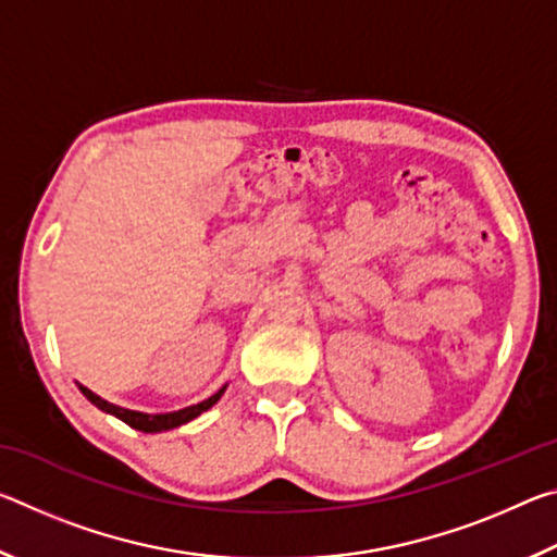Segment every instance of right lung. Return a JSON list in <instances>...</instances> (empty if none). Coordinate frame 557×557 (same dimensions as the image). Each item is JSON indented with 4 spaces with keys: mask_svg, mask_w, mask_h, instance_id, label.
I'll return each instance as SVG.
<instances>
[{
    "mask_svg": "<svg viewBox=\"0 0 557 557\" xmlns=\"http://www.w3.org/2000/svg\"><path fill=\"white\" fill-rule=\"evenodd\" d=\"M78 388H81V393L86 395V398H88L92 405H96V408H100L102 412L115 414L117 420L127 422L129 428H135V430H139V432H164V430H174V428H178V425H186L188 420L199 418L201 412H206L209 408H213V405L221 400V395H223V391H225V385H223V388H221L219 393H213L211 398H206V400H203V403H199V405H188V408H184V410L164 412V414H147V412H137V410L120 408V405H112V403H108V400H102L100 395H96L92 391H88L86 385H81V383H78Z\"/></svg>",
    "mask_w": 557,
    "mask_h": 557,
    "instance_id": "obj_1",
    "label": "right lung"
}]
</instances>
